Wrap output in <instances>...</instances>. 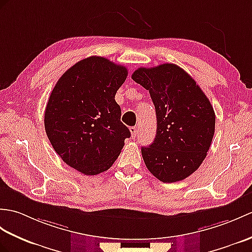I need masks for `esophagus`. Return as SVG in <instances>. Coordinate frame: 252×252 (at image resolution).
I'll use <instances>...</instances> for the list:
<instances>
[{"instance_id":"34e87169","label":"esophagus","mask_w":252,"mask_h":252,"mask_svg":"<svg viewBox=\"0 0 252 252\" xmlns=\"http://www.w3.org/2000/svg\"><path fill=\"white\" fill-rule=\"evenodd\" d=\"M130 132L132 134V137H136L137 134H138V128L137 126H132L130 127Z\"/></svg>"}]
</instances>
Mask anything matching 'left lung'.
<instances>
[{
  "instance_id": "8db88e82",
  "label": "left lung",
  "mask_w": 252,
  "mask_h": 252,
  "mask_svg": "<svg viewBox=\"0 0 252 252\" xmlns=\"http://www.w3.org/2000/svg\"><path fill=\"white\" fill-rule=\"evenodd\" d=\"M132 79L150 93L157 134L142 155L148 171L162 183L184 180L200 167L215 133L216 116L205 93L176 64L138 67Z\"/></svg>"
}]
</instances>
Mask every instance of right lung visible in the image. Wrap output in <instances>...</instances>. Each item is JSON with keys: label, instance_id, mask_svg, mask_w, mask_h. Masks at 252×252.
<instances>
[{"label": "right lung", "instance_id": "add662e5", "mask_svg": "<svg viewBox=\"0 0 252 252\" xmlns=\"http://www.w3.org/2000/svg\"><path fill=\"white\" fill-rule=\"evenodd\" d=\"M126 76V66L92 56L69 67L51 91L46 134L61 159L80 173L107 171L131 136L115 101Z\"/></svg>", "mask_w": 252, "mask_h": 252}]
</instances>
